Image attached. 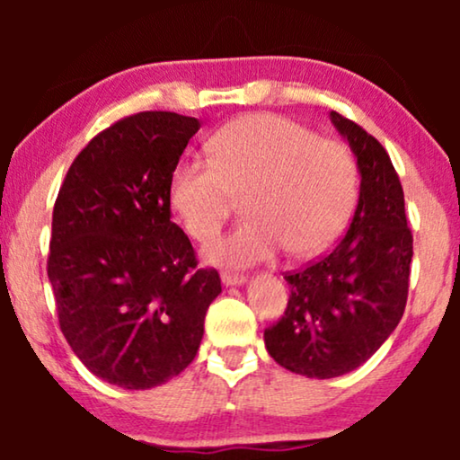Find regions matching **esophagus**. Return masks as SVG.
I'll list each match as a JSON object with an SVG mask.
<instances>
[{
    "mask_svg": "<svg viewBox=\"0 0 460 460\" xmlns=\"http://www.w3.org/2000/svg\"><path fill=\"white\" fill-rule=\"evenodd\" d=\"M244 280H247V279H244V274H238V272H222V282H224L226 287L243 285Z\"/></svg>",
    "mask_w": 460,
    "mask_h": 460,
    "instance_id": "1",
    "label": "esophagus"
}]
</instances>
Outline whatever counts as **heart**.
Returning a JSON list of instances; mask_svg holds the SVG:
<instances>
[{"instance_id": "1", "label": "heart", "mask_w": 460, "mask_h": 460, "mask_svg": "<svg viewBox=\"0 0 460 460\" xmlns=\"http://www.w3.org/2000/svg\"><path fill=\"white\" fill-rule=\"evenodd\" d=\"M213 159H184L172 173L169 199L194 241L213 238L244 197L247 219L209 243L205 260L253 266L288 247L310 257L331 247L354 211L358 167L351 150L318 137L293 119L257 112L213 136Z\"/></svg>"}]
</instances>
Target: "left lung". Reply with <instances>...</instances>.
I'll use <instances>...</instances> for the list:
<instances>
[{
    "label": "left lung",
    "instance_id": "obj_1",
    "mask_svg": "<svg viewBox=\"0 0 460 460\" xmlns=\"http://www.w3.org/2000/svg\"><path fill=\"white\" fill-rule=\"evenodd\" d=\"M360 169V199L345 236L305 268L287 272V310L263 331L268 354L310 379H332L368 360L404 314L412 232L404 190L375 136L331 111Z\"/></svg>",
    "mask_w": 460,
    "mask_h": 460
}]
</instances>
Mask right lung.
I'll return each mask as SVG.
<instances>
[{
    "mask_svg": "<svg viewBox=\"0 0 460 460\" xmlns=\"http://www.w3.org/2000/svg\"><path fill=\"white\" fill-rule=\"evenodd\" d=\"M199 119L144 111L75 156L52 213L48 276L58 324L93 375L125 389L178 376L222 293L172 222L169 184Z\"/></svg>",
    "mask_w": 460,
    "mask_h": 460,
    "instance_id": "1",
    "label": "right lung"
}]
</instances>
